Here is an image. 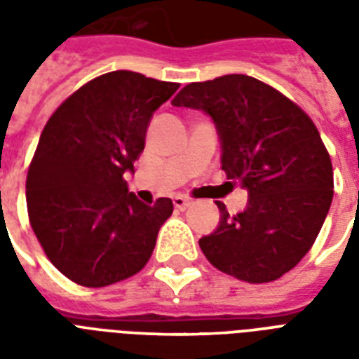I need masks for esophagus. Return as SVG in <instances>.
I'll return each instance as SVG.
<instances>
[{
	"instance_id": "obj_1",
	"label": "esophagus",
	"mask_w": 359,
	"mask_h": 359,
	"mask_svg": "<svg viewBox=\"0 0 359 359\" xmlns=\"http://www.w3.org/2000/svg\"><path fill=\"white\" fill-rule=\"evenodd\" d=\"M173 205H175V208H177V210H186V208L191 205V201H190V199H186V197L177 196V197H173Z\"/></svg>"
}]
</instances>
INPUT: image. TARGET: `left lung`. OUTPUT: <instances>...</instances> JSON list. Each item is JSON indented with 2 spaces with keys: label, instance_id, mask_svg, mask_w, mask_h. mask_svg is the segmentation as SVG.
<instances>
[{
  "label": "left lung",
  "instance_id": "1",
  "mask_svg": "<svg viewBox=\"0 0 359 359\" xmlns=\"http://www.w3.org/2000/svg\"><path fill=\"white\" fill-rule=\"evenodd\" d=\"M173 106L207 111L222 140V169L250 191L244 212L222 214L199 240L208 262L245 283H268L315 244L334 197V169L304 109L264 81L227 74L194 81Z\"/></svg>",
  "mask_w": 359,
  "mask_h": 359
}]
</instances>
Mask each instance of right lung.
I'll use <instances>...</instances> for the list:
<instances>
[{
    "instance_id": "1",
    "label": "right lung",
    "mask_w": 359,
    "mask_h": 359,
    "mask_svg": "<svg viewBox=\"0 0 359 359\" xmlns=\"http://www.w3.org/2000/svg\"><path fill=\"white\" fill-rule=\"evenodd\" d=\"M179 83L114 70L87 81L48 119L27 169V216L53 266L83 287H108L145 266L169 197L149 207L123 175L145 149L152 114Z\"/></svg>"
}]
</instances>
